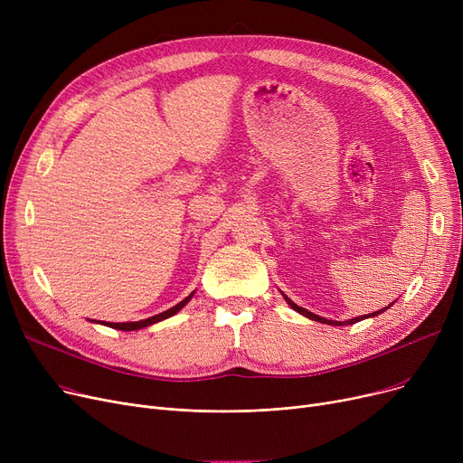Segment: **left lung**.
<instances>
[{"instance_id": "8db88e82", "label": "left lung", "mask_w": 463, "mask_h": 463, "mask_svg": "<svg viewBox=\"0 0 463 463\" xmlns=\"http://www.w3.org/2000/svg\"><path fill=\"white\" fill-rule=\"evenodd\" d=\"M285 297V295H283ZM285 300H287V304L293 307L295 311H298V313H302L304 317H307V319H311V321H319V323H325V325H334V326H345V325H353V323H358V321H362V319H366V315H362V317H354V319H349V321H328V319H323V317H319V315H315V313H311V311H307V309H304V307H300V306H297L293 300H290L288 297H285ZM384 309H388V307H384ZM384 309H379V311H373L372 315H368V317H375V315H379V313H383Z\"/></svg>"}]
</instances>
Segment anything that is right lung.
I'll use <instances>...</instances> for the list:
<instances>
[{
  "label": "right lung",
  "mask_w": 463,
  "mask_h": 463,
  "mask_svg": "<svg viewBox=\"0 0 463 463\" xmlns=\"http://www.w3.org/2000/svg\"><path fill=\"white\" fill-rule=\"evenodd\" d=\"M191 297H193V293H191L187 298H184L180 304H176L175 307H170V309H166V311H163V313H159V315H154V317H150V319L135 321V323H107V326L116 328V330H140V328H144V326H150V325H154V323H159V321H163V319L173 317L175 313H178V311L191 300ZM99 323H101V321H99Z\"/></svg>",
  "instance_id": "add662e5"
}]
</instances>
